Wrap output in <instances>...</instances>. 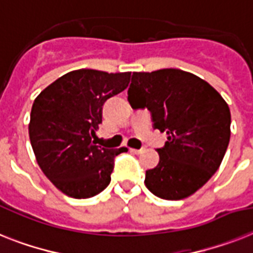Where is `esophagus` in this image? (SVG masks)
<instances>
[{"mask_svg":"<svg viewBox=\"0 0 253 253\" xmlns=\"http://www.w3.org/2000/svg\"><path fill=\"white\" fill-rule=\"evenodd\" d=\"M131 152H134V154L139 155V154H142L143 151H144V148H139V150H136V148H130Z\"/></svg>","mask_w":253,"mask_h":253,"instance_id":"1","label":"esophagus"}]
</instances>
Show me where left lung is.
Segmentation results:
<instances>
[{
  "mask_svg": "<svg viewBox=\"0 0 253 253\" xmlns=\"http://www.w3.org/2000/svg\"><path fill=\"white\" fill-rule=\"evenodd\" d=\"M127 94L132 109L147 107L152 127L168 135L158 150V166L146 172L147 189L169 201L194 194L219 168L227 150V102L209 83L173 68L134 72Z\"/></svg>",
  "mask_w": 253,
  "mask_h": 253,
  "instance_id": "8db88e82",
  "label": "left lung"
}]
</instances>
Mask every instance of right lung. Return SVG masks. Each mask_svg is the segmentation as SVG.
Returning <instances> with one entry per match:
<instances>
[{
  "instance_id": "add662e5",
  "label": "right lung",
  "mask_w": 253,
  "mask_h": 253,
  "mask_svg": "<svg viewBox=\"0 0 253 253\" xmlns=\"http://www.w3.org/2000/svg\"><path fill=\"white\" fill-rule=\"evenodd\" d=\"M131 72L77 69L43 89L33 103L30 142L45 177L65 196L83 200L110 184L114 158L126 147L97 146L107 99L128 86Z\"/></svg>"
}]
</instances>
